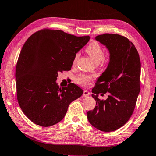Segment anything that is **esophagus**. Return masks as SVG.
<instances>
[{"label": "esophagus", "mask_w": 156, "mask_h": 156, "mask_svg": "<svg viewBox=\"0 0 156 156\" xmlns=\"http://www.w3.org/2000/svg\"><path fill=\"white\" fill-rule=\"evenodd\" d=\"M89 95H90V93H89V92L88 91H87V90H84V91H83V97H87V96H89Z\"/></svg>", "instance_id": "obj_1"}]
</instances>
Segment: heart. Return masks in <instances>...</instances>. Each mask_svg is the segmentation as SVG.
I'll use <instances>...</instances> for the list:
<instances>
[{"mask_svg":"<svg viewBox=\"0 0 156 156\" xmlns=\"http://www.w3.org/2000/svg\"><path fill=\"white\" fill-rule=\"evenodd\" d=\"M86 51L89 55L94 61L98 64L100 62H105L106 60V58L104 56V51L102 46L96 41H93L87 47ZM79 57V54H76L73 58V63H75ZM93 76H89L86 74L78 75L76 78V82L79 84L83 86H87L90 84L91 81L94 80Z\"/></svg>","mask_w":156,"mask_h":156,"instance_id":"b5f03b06","label":"heart"}]
</instances>
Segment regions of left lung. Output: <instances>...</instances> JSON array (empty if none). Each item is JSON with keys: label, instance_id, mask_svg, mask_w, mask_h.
<instances>
[{"label": "left lung", "instance_id": "8db88e82", "mask_svg": "<svg viewBox=\"0 0 156 156\" xmlns=\"http://www.w3.org/2000/svg\"><path fill=\"white\" fill-rule=\"evenodd\" d=\"M96 40L109 50V62L92 89L96 104L87 116L95 128L109 132L125 125L135 109L140 90V60L134 44L125 36L104 34ZM107 92V100L98 98L100 93Z\"/></svg>", "mask_w": 156, "mask_h": 156}]
</instances>
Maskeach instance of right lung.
<instances>
[{"label": "right lung", "mask_w": 156, "mask_h": 156, "mask_svg": "<svg viewBox=\"0 0 156 156\" xmlns=\"http://www.w3.org/2000/svg\"><path fill=\"white\" fill-rule=\"evenodd\" d=\"M89 39L44 29L25 42L16 68V92L19 106L31 122L41 126L56 125L71 102L83 94L75 84L61 89L56 81L59 72L71 69L76 53Z\"/></svg>", "instance_id": "obj_1"}]
</instances>
